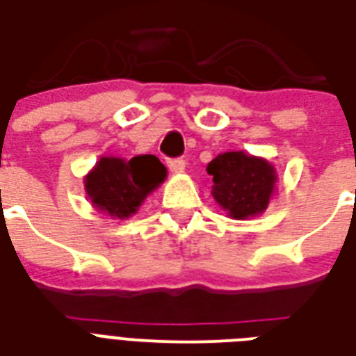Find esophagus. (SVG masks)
<instances>
[{
	"instance_id": "34e87169",
	"label": "esophagus",
	"mask_w": 356,
	"mask_h": 356,
	"mask_svg": "<svg viewBox=\"0 0 356 356\" xmlns=\"http://www.w3.org/2000/svg\"><path fill=\"white\" fill-rule=\"evenodd\" d=\"M167 167L172 170V172H180L186 167V159H181V157H175V159H168Z\"/></svg>"
}]
</instances>
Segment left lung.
Masks as SVG:
<instances>
[{
	"mask_svg": "<svg viewBox=\"0 0 356 356\" xmlns=\"http://www.w3.org/2000/svg\"><path fill=\"white\" fill-rule=\"evenodd\" d=\"M207 170L213 176V199L229 216L245 219L266 210L276 184V170L270 163L244 152H227L208 163Z\"/></svg>",
	"mask_w": 356,
	"mask_h": 356,
	"instance_id": "left-lung-1",
	"label": "left lung"
}]
</instances>
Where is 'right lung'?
<instances>
[{"label": "right lung", "mask_w": 356, "mask_h": 356, "mask_svg": "<svg viewBox=\"0 0 356 356\" xmlns=\"http://www.w3.org/2000/svg\"><path fill=\"white\" fill-rule=\"evenodd\" d=\"M167 168L156 156L131 159L101 157L86 176V193L99 210L114 218H129L143 204L146 195L165 180Z\"/></svg>", "instance_id": "1"}]
</instances>
